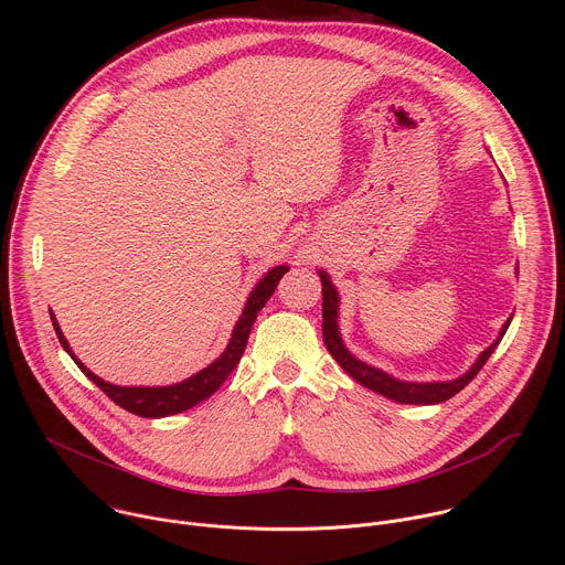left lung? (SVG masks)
I'll return each mask as SVG.
<instances>
[{
	"mask_svg": "<svg viewBox=\"0 0 565 565\" xmlns=\"http://www.w3.org/2000/svg\"><path fill=\"white\" fill-rule=\"evenodd\" d=\"M319 279H321V335H324V344L329 349V353L335 358V362L353 377L358 380L362 386L399 402V405H438V402L449 399L451 395H456L458 391H462L476 375L478 371L486 366V362L490 360V355L494 353V349L499 347V342L503 340L510 321L508 319L499 338L494 340V344H490L486 351L478 355V360L471 364V369L467 373H462L456 380L449 382H407V380H397L362 360H358L342 342L340 338V327H338V312H340V295L335 290V286L331 284L329 273L317 270Z\"/></svg>",
	"mask_w": 565,
	"mask_h": 565,
	"instance_id": "8db88e82",
	"label": "left lung"
}]
</instances>
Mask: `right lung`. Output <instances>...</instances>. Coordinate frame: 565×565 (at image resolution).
<instances>
[{"label": "right lung", "mask_w": 565, "mask_h": 565, "mask_svg": "<svg viewBox=\"0 0 565 565\" xmlns=\"http://www.w3.org/2000/svg\"><path fill=\"white\" fill-rule=\"evenodd\" d=\"M286 273H288V266H277V268L268 270L264 275V279L255 286V290L250 292L244 312H241L238 321L234 324V331H232V338H230L225 351L210 366L199 371L196 375H192L183 382L170 384V386H118V384L105 382L103 377L92 373L83 362H79L73 355L66 338L60 331V324H57V319H55L53 312H51V321H53V329H55V335H57L62 349L73 358L77 369L83 371L98 388H103L116 402L118 407H122L129 414L140 416V418H166V416H174V414H181V412H188V409L196 407L199 402L207 399L212 393L218 391V386L227 380V375L238 364L241 355H244L259 310L273 297L279 279Z\"/></svg>", "instance_id": "1"}]
</instances>
